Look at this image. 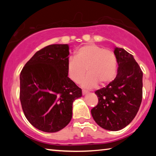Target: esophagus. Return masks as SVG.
<instances>
[{
	"label": "esophagus",
	"instance_id": "esophagus-1",
	"mask_svg": "<svg viewBox=\"0 0 156 156\" xmlns=\"http://www.w3.org/2000/svg\"><path fill=\"white\" fill-rule=\"evenodd\" d=\"M82 93H83V95H85L86 94H87V91L86 90H83L82 91Z\"/></svg>",
	"mask_w": 156,
	"mask_h": 156
}]
</instances>
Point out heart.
<instances>
[{
	"label": "heart",
	"instance_id": "obj_1",
	"mask_svg": "<svg viewBox=\"0 0 156 156\" xmlns=\"http://www.w3.org/2000/svg\"><path fill=\"white\" fill-rule=\"evenodd\" d=\"M86 72L88 73L82 83L85 88H92L99 83L105 85L115 77L117 58L109 49L95 44H89L78 48L74 58L67 62L69 77L75 83H80Z\"/></svg>",
	"mask_w": 156,
	"mask_h": 156
}]
</instances>
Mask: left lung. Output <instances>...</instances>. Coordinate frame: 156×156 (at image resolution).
Returning a JSON list of instances; mask_svg holds the SVG:
<instances>
[{
    "mask_svg": "<svg viewBox=\"0 0 156 156\" xmlns=\"http://www.w3.org/2000/svg\"><path fill=\"white\" fill-rule=\"evenodd\" d=\"M118 64L114 80L96 91L98 98L91 113L98 125L109 131L120 130L135 118L142 98V72L133 56L116 47Z\"/></svg>",
    "mask_w": 156,
    "mask_h": 156,
    "instance_id": "8db88e82",
    "label": "left lung"
}]
</instances>
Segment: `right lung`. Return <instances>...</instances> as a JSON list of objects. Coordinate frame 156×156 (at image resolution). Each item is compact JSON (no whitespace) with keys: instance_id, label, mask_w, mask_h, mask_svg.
I'll use <instances>...</instances> for the list:
<instances>
[{"instance_id":"right-lung-1","label":"right lung","mask_w":156,"mask_h":156,"mask_svg":"<svg viewBox=\"0 0 156 156\" xmlns=\"http://www.w3.org/2000/svg\"><path fill=\"white\" fill-rule=\"evenodd\" d=\"M68 44H50L37 51L20 75V100L26 118L47 133L65 128L82 89L67 77Z\"/></svg>"}]
</instances>
